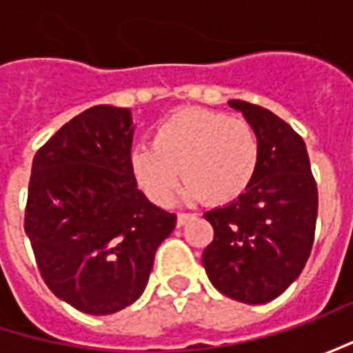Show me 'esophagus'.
<instances>
[{"label":"esophagus","instance_id":"esophagus-1","mask_svg":"<svg viewBox=\"0 0 353 353\" xmlns=\"http://www.w3.org/2000/svg\"><path fill=\"white\" fill-rule=\"evenodd\" d=\"M190 218H192V214H186V212H179V214H176V225H179V228H183V225L186 224V222H188Z\"/></svg>","mask_w":353,"mask_h":353}]
</instances>
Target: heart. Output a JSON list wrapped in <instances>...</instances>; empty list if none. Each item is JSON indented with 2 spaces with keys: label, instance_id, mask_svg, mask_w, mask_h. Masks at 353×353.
<instances>
[{
  "label": "heart",
  "instance_id": "heart-1",
  "mask_svg": "<svg viewBox=\"0 0 353 353\" xmlns=\"http://www.w3.org/2000/svg\"><path fill=\"white\" fill-rule=\"evenodd\" d=\"M259 135L250 121L222 112L186 108L165 117L151 147L135 145L129 165L155 204L172 202L179 172L184 196L225 204L245 192L259 167Z\"/></svg>",
  "mask_w": 353,
  "mask_h": 353
}]
</instances>
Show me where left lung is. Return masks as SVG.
Masks as SVG:
<instances>
[{"label":"left lung","mask_w":353,"mask_h":353,"mask_svg":"<svg viewBox=\"0 0 353 353\" xmlns=\"http://www.w3.org/2000/svg\"><path fill=\"white\" fill-rule=\"evenodd\" d=\"M259 135V167L243 194L206 212L214 239L202 265L218 291L245 305L277 299L312 250L319 190L303 137L273 112L230 100Z\"/></svg>","instance_id":"8db88e82"}]
</instances>
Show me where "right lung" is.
<instances>
[{
    "mask_svg": "<svg viewBox=\"0 0 353 353\" xmlns=\"http://www.w3.org/2000/svg\"><path fill=\"white\" fill-rule=\"evenodd\" d=\"M128 108L94 105L33 159L25 234L47 287L76 310L102 316L133 305L176 216L149 202L129 165Z\"/></svg>",
    "mask_w": 353,
    "mask_h": 353,
    "instance_id": "add662e5",
    "label": "right lung"
}]
</instances>
